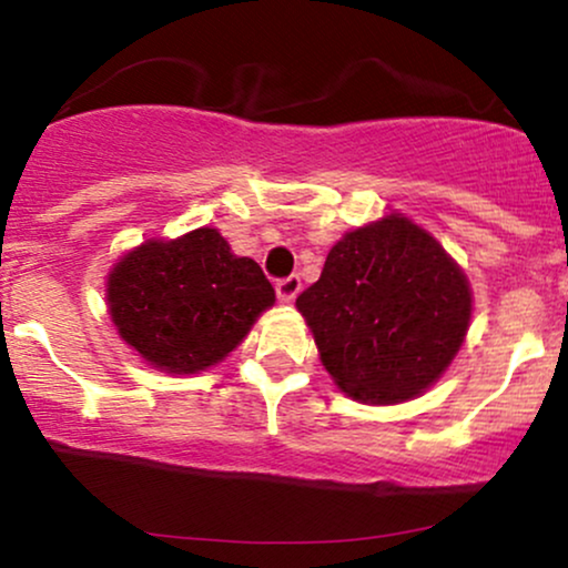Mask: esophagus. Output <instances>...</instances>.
I'll list each match as a JSON object with an SVG mask.
<instances>
[{"instance_id": "34e87169", "label": "esophagus", "mask_w": 568, "mask_h": 568, "mask_svg": "<svg viewBox=\"0 0 568 568\" xmlns=\"http://www.w3.org/2000/svg\"><path fill=\"white\" fill-rule=\"evenodd\" d=\"M300 290H303V282H300V276H286L282 282H276V295L282 303H292L300 295Z\"/></svg>"}]
</instances>
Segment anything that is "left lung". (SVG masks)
Listing matches in <instances>:
<instances>
[{"instance_id": "obj_1", "label": "left lung", "mask_w": 568, "mask_h": 568, "mask_svg": "<svg viewBox=\"0 0 568 568\" xmlns=\"http://www.w3.org/2000/svg\"><path fill=\"white\" fill-rule=\"evenodd\" d=\"M471 286L429 231L389 213L347 231L297 297L334 384L366 405L413 400L445 374L471 324Z\"/></svg>"}]
</instances>
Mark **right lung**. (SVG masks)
I'll return each instance as SVG.
<instances>
[{"label":"right lung","instance_id":"right-lung-1","mask_svg":"<svg viewBox=\"0 0 568 568\" xmlns=\"http://www.w3.org/2000/svg\"><path fill=\"white\" fill-rule=\"evenodd\" d=\"M104 300L118 337L152 368L200 374L247 337L276 292L261 265L202 226L125 252L108 273Z\"/></svg>","mask_w":568,"mask_h":568}]
</instances>
